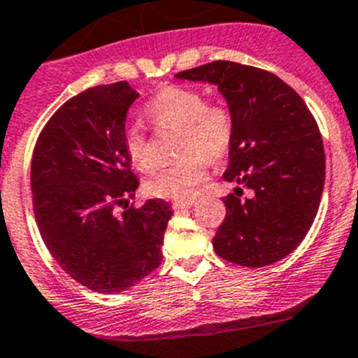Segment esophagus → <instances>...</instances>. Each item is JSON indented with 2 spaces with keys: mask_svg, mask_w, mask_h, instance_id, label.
Here are the masks:
<instances>
[{
  "mask_svg": "<svg viewBox=\"0 0 358 358\" xmlns=\"http://www.w3.org/2000/svg\"><path fill=\"white\" fill-rule=\"evenodd\" d=\"M193 200H173L172 207L173 210H186V209H192L193 207Z\"/></svg>",
  "mask_w": 358,
  "mask_h": 358,
  "instance_id": "1",
  "label": "esophagus"
}]
</instances>
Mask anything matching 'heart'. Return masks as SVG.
Segmentation results:
<instances>
[{"instance_id": "heart-1", "label": "heart", "mask_w": 358, "mask_h": 358, "mask_svg": "<svg viewBox=\"0 0 358 358\" xmlns=\"http://www.w3.org/2000/svg\"><path fill=\"white\" fill-rule=\"evenodd\" d=\"M145 112L158 128H182V159L159 169L145 182L149 195L156 199L185 200L193 195L207 172V158L224 156L234 137L232 112L223 103H206L200 91L169 86L148 103ZM124 151L131 165L142 172L155 166L151 145L141 126H128Z\"/></svg>"}]
</instances>
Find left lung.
<instances>
[{
  "mask_svg": "<svg viewBox=\"0 0 358 358\" xmlns=\"http://www.w3.org/2000/svg\"><path fill=\"white\" fill-rule=\"evenodd\" d=\"M217 87L232 112L234 137L223 179L227 216L213 239L223 260L265 267L288 257L309 232L325 185L318 124L278 75L234 61H213L176 75ZM250 189L240 200L242 188Z\"/></svg>",
  "mask_w": 358,
  "mask_h": 358,
  "instance_id": "1",
  "label": "left lung"
}]
</instances>
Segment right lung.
I'll list each match as a JSON object with an SVG mask.
<instances>
[{
    "label": "right lung",
    "instance_id": "add662e5",
    "mask_svg": "<svg viewBox=\"0 0 358 358\" xmlns=\"http://www.w3.org/2000/svg\"><path fill=\"white\" fill-rule=\"evenodd\" d=\"M137 98L126 80L83 91L57 108L33 151L43 243L68 275L100 294L128 290L158 268L172 217L162 199L115 214L138 188L124 151L126 114Z\"/></svg>",
    "mask_w": 358,
    "mask_h": 358
}]
</instances>
